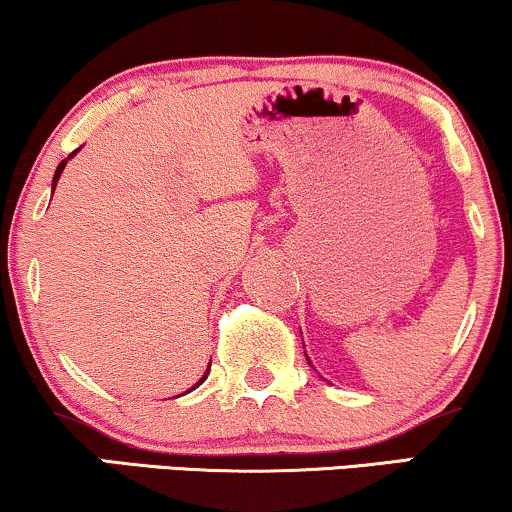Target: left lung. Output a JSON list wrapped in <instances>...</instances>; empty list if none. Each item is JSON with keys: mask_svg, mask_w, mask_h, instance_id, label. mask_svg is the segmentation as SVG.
<instances>
[{"mask_svg": "<svg viewBox=\"0 0 512 512\" xmlns=\"http://www.w3.org/2000/svg\"><path fill=\"white\" fill-rule=\"evenodd\" d=\"M306 358H308V356H306ZM308 363H311V358H308ZM311 365H313V363H311Z\"/></svg>", "mask_w": 512, "mask_h": 512, "instance_id": "8db88e82", "label": "left lung"}]
</instances>
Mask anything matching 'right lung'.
I'll return each mask as SVG.
<instances>
[{
  "label": "right lung",
  "mask_w": 512,
  "mask_h": 512,
  "mask_svg": "<svg viewBox=\"0 0 512 512\" xmlns=\"http://www.w3.org/2000/svg\"><path fill=\"white\" fill-rule=\"evenodd\" d=\"M78 151H80V149H75V151H73V154H71V156H68V159H63V161L59 163V166H56V173H54V180H52V194H54V189H56V182H59V178H61L63 168H66V163H68V161H71V159H73V156H75V154H78ZM208 370H211V363H208ZM208 370L204 372V377H201V380H199L197 384H194V387H189V389L185 391V394H189V391H194V389H197V387H199V384H204V382H206V377H208Z\"/></svg>",
  "instance_id": "1"
}]
</instances>
